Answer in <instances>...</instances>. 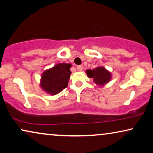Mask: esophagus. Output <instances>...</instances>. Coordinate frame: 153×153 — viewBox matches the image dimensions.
<instances>
[{
	"mask_svg": "<svg viewBox=\"0 0 153 153\" xmlns=\"http://www.w3.org/2000/svg\"><path fill=\"white\" fill-rule=\"evenodd\" d=\"M76 69L79 71H81V70H83V66L82 65H78V66L76 67Z\"/></svg>",
	"mask_w": 153,
	"mask_h": 153,
	"instance_id": "esophagus-1",
	"label": "esophagus"
}]
</instances>
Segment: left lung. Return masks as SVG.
I'll list each match as a JSON object with an SVG mask.
<instances>
[{
    "label": "left lung",
    "instance_id": "left-lung-1",
    "mask_svg": "<svg viewBox=\"0 0 153 153\" xmlns=\"http://www.w3.org/2000/svg\"><path fill=\"white\" fill-rule=\"evenodd\" d=\"M87 76L93 79V82L98 85H103L109 82L111 74L104 67H97L94 70H87Z\"/></svg>",
    "mask_w": 153,
    "mask_h": 153
}]
</instances>
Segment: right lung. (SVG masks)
I'll return each instance as SVG.
<instances>
[{
	"mask_svg": "<svg viewBox=\"0 0 153 153\" xmlns=\"http://www.w3.org/2000/svg\"><path fill=\"white\" fill-rule=\"evenodd\" d=\"M72 67L69 63H59L43 72L40 86L46 93L56 95L68 86Z\"/></svg>",
	"mask_w": 153,
	"mask_h": 153,
	"instance_id": "right-lung-1",
	"label": "right lung"
}]
</instances>
